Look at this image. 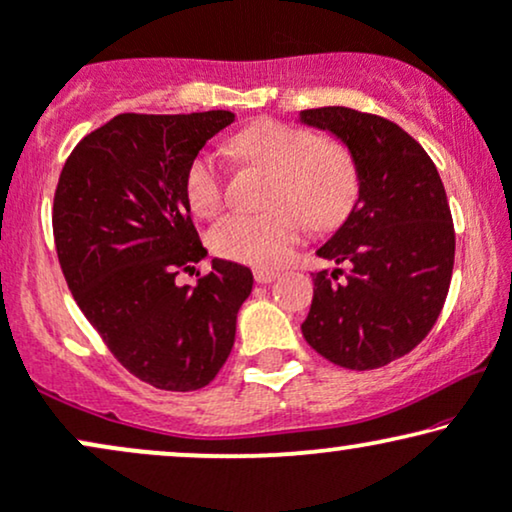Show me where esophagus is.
Segmentation results:
<instances>
[{"mask_svg":"<svg viewBox=\"0 0 512 512\" xmlns=\"http://www.w3.org/2000/svg\"><path fill=\"white\" fill-rule=\"evenodd\" d=\"M274 278H278L276 269H267V267H257L255 269V281L257 283H271Z\"/></svg>","mask_w":512,"mask_h":512,"instance_id":"obj_1","label":"esophagus"}]
</instances>
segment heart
<instances>
[{"instance_id": "obj_1", "label": "heart", "mask_w": 512, "mask_h": 512, "mask_svg": "<svg viewBox=\"0 0 512 512\" xmlns=\"http://www.w3.org/2000/svg\"><path fill=\"white\" fill-rule=\"evenodd\" d=\"M234 151L245 163L274 172L267 215L234 212L212 226L210 248L226 260L278 267L300 243L302 224L331 229L352 210L359 191L354 160L345 148L312 129L264 120L236 134ZM186 200L198 217L224 208L226 179L212 153H200L186 172Z\"/></svg>"}]
</instances>
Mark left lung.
<instances>
[{
  "label": "left lung",
  "instance_id": "1",
  "mask_svg": "<svg viewBox=\"0 0 512 512\" xmlns=\"http://www.w3.org/2000/svg\"><path fill=\"white\" fill-rule=\"evenodd\" d=\"M304 125L328 129L352 153L359 198L314 274L304 340L323 359L371 371L409 354L432 331L449 293L456 234L435 163L411 134L345 106L309 108Z\"/></svg>",
  "mask_w": 512,
  "mask_h": 512
}]
</instances>
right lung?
I'll return each instance as SVG.
<instances>
[{
	"label": "right lung",
	"instance_id": "1",
	"mask_svg": "<svg viewBox=\"0 0 512 512\" xmlns=\"http://www.w3.org/2000/svg\"><path fill=\"white\" fill-rule=\"evenodd\" d=\"M231 122L229 111L115 115L73 148L54 193V243L77 307L129 373L165 392L215 380L252 290V271L226 260L198 286L174 281L208 255L186 172Z\"/></svg>",
	"mask_w": 512,
	"mask_h": 512
}]
</instances>
